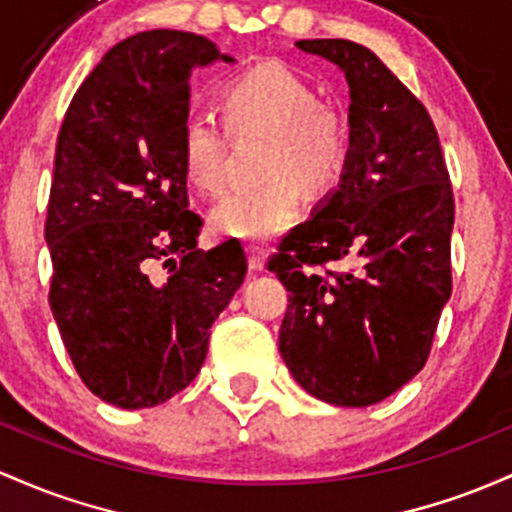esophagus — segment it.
I'll return each mask as SVG.
<instances>
[{
    "mask_svg": "<svg viewBox=\"0 0 512 512\" xmlns=\"http://www.w3.org/2000/svg\"><path fill=\"white\" fill-rule=\"evenodd\" d=\"M246 254H249V268L254 273H261L263 268H266V254H263L261 249H254V246H249V251H246Z\"/></svg>",
    "mask_w": 512,
    "mask_h": 512,
    "instance_id": "esophagus-1",
    "label": "esophagus"
}]
</instances>
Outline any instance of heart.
<instances>
[{"mask_svg": "<svg viewBox=\"0 0 512 512\" xmlns=\"http://www.w3.org/2000/svg\"><path fill=\"white\" fill-rule=\"evenodd\" d=\"M225 120L237 135H268L258 188L227 193L210 210L217 237L241 244H266L297 222L302 189L329 191L348 164L346 120L319 106L317 91L283 65H256L222 89ZM227 130L210 111L191 108L181 120L179 157L188 183L217 193L225 181Z\"/></svg>", "mask_w": 512, "mask_h": 512, "instance_id": "b5f03b06", "label": "heart"}]
</instances>
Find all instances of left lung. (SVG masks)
Listing matches in <instances>:
<instances>
[{
    "mask_svg": "<svg viewBox=\"0 0 512 512\" xmlns=\"http://www.w3.org/2000/svg\"><path fill=\"white\" fill-rule=\"evenodd\" d=\"M295 45L346 77L350 154L268 261L290 292L278 348L304 392L363 409L426 365L452 292L455 200L433 120L380 57L341 38ZM343 257L353 272L311 271Z\"/></svg>",
    "mask_w": 512,
    "mask_h": 512,
    "instance_id": "left-lung-1",
    "label": "left lung"
}]
</instances>
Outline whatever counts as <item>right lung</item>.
<instances>
[{
  "mask_svg": "<svg viewBox=\"0 0 512 512\" xmlns=\"http://www.w3.org/2000/svg\"><path fill=\"white\" fill-rule=\"evenodd\" d=\"M234 57L195 33L113 45L79 86L55 149L45 241L50 309L86 387L118 409L195 380L210 326L244 283L239 241L198 249L179 157L195 67Z\"/></svg>",
  "mask_w": 512,
  "mask_h": 512,
  "instance_id": "1",
  "label": "right lung"
}]
</instances>
